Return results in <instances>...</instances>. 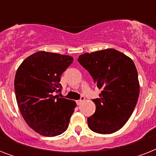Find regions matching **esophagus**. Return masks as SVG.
I'll return each mask as SVG.
<instances>
[{"label":"esophagus","mask_w":156,"mask_h":156,"mask_svg":"<svg viewBox=\"0 0 156 156\" xmlns=\"http://www.w3.org/2000/svg\"><path fill=\"white\" fill-rule=\"evenodd\" d=\"M84 100H85V97H84V96H81L80 100H77V101H76V103H77V104H78V105H80V104H82V102H83V101H84Z\"/></svg>","instance_id":"1"}]
</instances>
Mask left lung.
Instances as JSON below:
<instances>
[{"instance_id":"obj_1","label":"left lung","mask_w":156,"mask_h":156,"mask_svg":"<svg viewBox=\"0 0 156 156\" xmlns=\"http://www.w3.org/2000/svg\"><path fill=\"white\" fill-rule=\"evenodd\" d=\"M78 61L102 90L100 98L92 100L96 108L87 118L89 128L102 134L119 130L133 113L139 95L133 61L112 48L83 54Z\"/></svg>"}]
</instances>
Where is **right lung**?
I'll list each match as a JSON object with an SVG mask.
<instances>
[{
    "label": "right lung",
    "instance_id": "obj_1",
    "mask_svg": "<svg viewBox=\"0 0 156 156\" xmlns=\"http://www.w3.org/2000/svg\"><path fill=\"white\" fill-rule=\"evenodd\" d=\"M73 58L67 55L40 51L26 58L14 78L18 106L33 130L54 137L67 129L76 102L55 95L61 92L60 81Z\"/></svg>",
    "mask_w": 156,
    "mask_h": 156
}]
</instances>
